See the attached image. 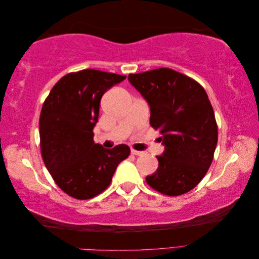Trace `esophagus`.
Wrapping results in <instances>:
<instances>
[{
    "mask_svg": "<svg viewBox=\"0 0 259 259\" xmlns=\"http://www.w3.org/2000/svg\"><path fill=\"white\" fill-rule=\"evenodd\" d=\"M131 153L135 156H142L144 155V152L142 151H138V150H135V149H131Z\"/></svg>",
    "mask_w": 259,
    "mask_h": 259,
    "instance_id": "34e87169",
    "label": "esophagus"
}]
</instances>
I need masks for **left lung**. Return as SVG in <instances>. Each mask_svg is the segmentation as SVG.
<instances>
[{"mask_svg": "<svg viewBox=\"0 0 259 259\" xmlns=\"http://www.w3.org/2000/svg\"><path fill=\"white\" fill-rule=\"evenodd\" d=\"M128 80L150 107V124L160 131L164 151L148 185L167 196L194 189L210 167L218 140L213 109L205 89L189 76L160 68Z\"/></svg>", "mask_w": 259, "mask_h": 259, "instance_id": "left-lung-1", "label": "left lung"}]
</instances>
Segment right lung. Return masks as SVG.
<instances>
[{
	"mask_svg": "<svg viewBox=\"0 0 259 259\" xmlns=\"http://www.w3.org/2000/svg\"><path fill=\"white\" fill-rule=\"evenodd\" d=\"M125 75L85 69L60 79L43 103L41 152L46 167L65 194L90 199L107 189L130 148L106 149L93 141L102 96Z\"/></svg>",
	"mask_w": 259,
	"mask_h": 259,
	"instance_id": "right-lung-1",
	"label": "right lung"
}]
</instances>
